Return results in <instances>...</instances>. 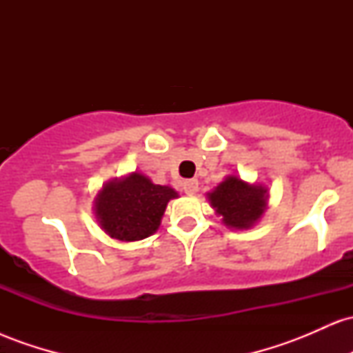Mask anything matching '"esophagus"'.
I'll list each match as a JSON object with an SVG mask.
<instances>
[{
  "label": "esophagus",
  "mask_w": 353,
  "mask_h": 353,
  "mask_svg": "<svg viewBox=\"0 0 353 353\" xmlns=\"http://www.w3.org/2000/svg\"><path fill=\"white\" fill-rule=\"evenodd\" d=\"M182 189H184V192L188 194V196H192V194H196L197 190H199V182H197L196 179L184 181V184H182Z\"/></svg>",
  "instance_id": "34e87169"
}]
</instances>
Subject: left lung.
Segmentation results:
<instances>
[{
	"label": "left lung",
	"mask_w": 353,
	"mask_h": 353,
	"mask_svg": "<svg viewBox=\"0 0 353 353\" xmlns=\"http://www.w3.org/2000/svg\"><path fill=\"white\" fill-rule=\"evenodd\" d=\"M208 199L229 229H250L265 212L269 189L262 184H249L237 176H228L208 194Z\"/></svg>",
	"instance_id": "1"
}]
</instances>
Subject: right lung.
<instances>
[{"mask_svg": "<svg viewBox=\"0 0 353 353\" xmlns=\"http://www.w3.org/2000/svg\"><path fill=\"white\" fill-rule=\"evenodd\" d=\"M174 197L177 192L172 188L132 172L103 185L94 199V214L108 236L124 242L141 241L159 229L168 202Z\"/></svg>", "mask_w": 353, "mask_h": 353, "instance_id": "add662e5", "label": "right lung"}]
</instances>
